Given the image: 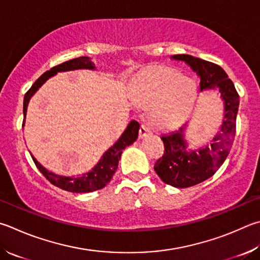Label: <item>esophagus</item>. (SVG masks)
<instances>
[{"instance_id": "obj_1", "label": "esophagus", "mask_w": 260, "mask_h": 260, "mask_svg": "<svg viewBox=\"0 0 260 260\" xmlns=\"http://www.w3.org/2000/svg\"><path fill=\"white\" fill-rule=\"evenodd\" d=\"M150 133H151V131H150L148 126L141 125V127H140V138L141 139H143V138H145V136H148Z\"/></svg>"}]
</instances>
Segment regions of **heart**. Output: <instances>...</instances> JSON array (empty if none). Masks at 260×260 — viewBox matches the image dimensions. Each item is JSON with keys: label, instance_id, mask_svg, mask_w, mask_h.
Returning <instances> with one entry per match:
<instances>
[{"label": "heart", "instance_id": "heart-1", "mask_svg": "<svg viewBox=\"0 0 260 260\" xmlns=\"http://www.w3.org/2000/svg\"><path fill=\"white\" fill-rule=\"evenodd\" d=\"M197 94L193 79L165 67L143 74L135 87L136 101L151 107L150 118L159 127H174L185 120L194 107Z\"/></svg>", "mask_w": 260, "mask_h": 260}]
</instances>
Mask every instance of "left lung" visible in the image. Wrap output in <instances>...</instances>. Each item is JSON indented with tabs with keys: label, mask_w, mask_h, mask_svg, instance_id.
<instances>
[{
	"label": "left lung",
	"mask_w": 260,
	"mask_h": 260,
	"mask_svg": "<svg viewBox=\"0 0 260 260\" xmlns=\"http://www.w3.org/2000/svg\"><path fill=\"white\" fill-rule=\"evenodd\" d=\"M171 59L185 62L197 74L201 92L218 89L223 101V120L210 144L190 148L187 124L161 135L165 152L155 162L154 171L164 183L185 188L211 177L225 161L233 144L240 100L233 82L219 66L188 54L172 55Z\"/></svg>",
	"instance_id": "obj_1"
}]
</instances>
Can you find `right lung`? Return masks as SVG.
<instances>
[{
  "label": "right lung",
  "instance_id": "right-lung-1",
  "mask_svg": "<svg viewBox=\"0 0 260 260\" xmlns=\"http://www.w3.org/2000/svg\"><path fill=\"white\" fill-rule=\"evenodd\" d=\"M81 69L96 70V67L89 56H81V58L66 61V62L56 66V67L51 68L49 72L42 75V76L32 84V86L29 88V91L25 94V98H23V125H25L27 108L28 105H29L30 99L35 95V93L39 91L42 86H43L46 81H49L51 77L55 76L58 73L73 72V70ZM139 129V122L136 120H132L129 124L127 125L124 133L120 135V138L102 154V157L96 162L95 166H94L91 171L84 173L82 175H58V174L48 171L43 165H41L37 161V159L31 153L30 155L32 160H34L36 167L39 168V171L43 174L53 185L62 188V190L74 193L94 192L101 190V188L105 187L107 184L111 181L112 176H114V174L116 173L118 168V162H119L120 160L122 150H125L127 146L133 144L135 141L138 140Z\"/></svg>",
  "mask_w": 260,
  "mask_h": 260
}]
</instances>
